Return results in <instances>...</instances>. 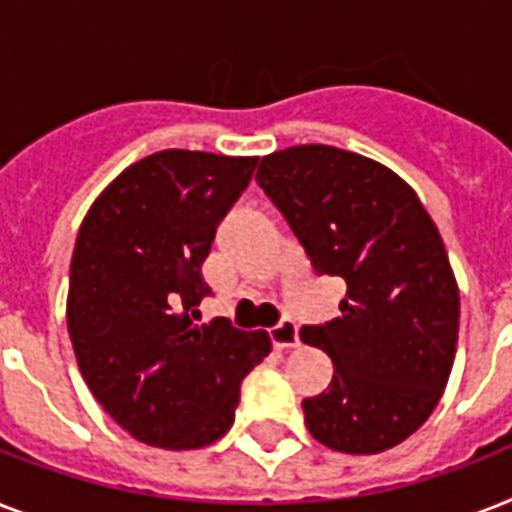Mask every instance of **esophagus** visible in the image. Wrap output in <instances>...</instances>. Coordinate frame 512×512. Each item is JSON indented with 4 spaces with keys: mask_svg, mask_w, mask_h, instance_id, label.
Masks as SVG:
<instances>
[{
    "mask_svg": "<svg viewBox=\"0 0 512 512\" xmlns=\"http://www.w3.org/2000/svg\"><path fill=\"white\" fill-rule=\"evenodd\" d=\"M271 340L279 350H289L300 345V335H297V324L295 321H281L279 327L271 329Z\"/></svg>",
    "mask_w": 512,
    "mask_h": 512,
    "instance_id": "1",
    "label": "esophagus"
}]
</instances>
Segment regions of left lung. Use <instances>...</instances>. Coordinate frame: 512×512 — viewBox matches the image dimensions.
<instances>
[{
    "label": "left lung",
    "instance_id": "left-lung-1",
    "mask_svg": "<svg viewBox=\"0 0 512 512\" xmlns=\"http://www.w3.org/2000/svg\"><path fill=\"white\" fill-rule=\"evenodd\" d=\"M255 180L313 265L348 284L340 316L300 332L335 364L305 428L335 452L393 449L433 414L457 350L460 287L433 217L390 167L321 143L263 156Z\"/></svg>",
    "mask_w": 512,
    "mask_h": 512
}]
</instances>
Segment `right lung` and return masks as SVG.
I'll return each mask as SVG.
<instances>
[{"label":"right lung","mask_w":512,"mask_h":512,"mask_svg":"<svg viewBox=\"0 0 512 512\" xmlns=\"http://www.w3.org/2000/svg\"><path fill=\"white\" fill-rule=\"evenodd\" d=\"M255 164L156 151L119 172L82 220L66 300L76 364L98 404L148 446L180 452L225 436L241 380L271 353L263 329L193 321L217 223Z\"/></svg>","instance_id":"obj_1"}]
</instances>
